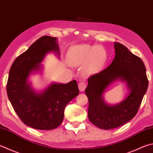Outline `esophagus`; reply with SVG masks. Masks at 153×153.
I'll return each instance as SVG.
<instances>
[{
	"instance_id": "1",
	"label": "esophagus",
	"mask_w": 153,
	"mask_h": 153,
	"mask_svg": "<svg viewBox=\"0 0 153 153\" xmlns=\"http://www.w3.org/2000/svg\"><path fill=\"white\" fill-rule=\"evenodd\" d=\"M78 88H79V91H84V90H85V88H86L85 82H80L79 84H78Z\"/></svg>"
}]
</instances>
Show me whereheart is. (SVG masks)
I'll return each mask as SVG.
<instances>
[{
    "label": "heart",
    "mask_w": 153,
    "mask_h": 153,
    "mask_svg": "<svg viewBox=\"0 0 153 153\" xmlns=\"http://www.w3.org/2000/svg\"><path fill=\"white\" fill-rule=\"evenodd\" d=\"M67 60L71 66H80L86 63L84 73L91 75L98 72L107 60V53L103 47L89 44L72 47L67 53Z\"/></svg>",
    "instance_id": "b5f03b06"
}]
</instances>
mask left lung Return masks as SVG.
Segmentation results:
<instances>
[{
	"label": "left lung",
	"instance_id": "8db88e82",
	"mask_svg": "<svg viewBox=\"0 0 153 153\" xmlns=\"http://www.w3.org/2000/svg\"><path fill=\"white\" fill-rule=\"evenodd\" d=\"M114 49L116 55L112 63L104 70L89 77L85 90L89 101V120L104 130L120 126L134 117L149 85L145 65L140 58L121 43L115 42ZM116 79L127 82L130 94L120 103L108 105L102 94Z\"/></svg>",
	"mask_w": 153,
	"mask_h": 153
}]
</instances>
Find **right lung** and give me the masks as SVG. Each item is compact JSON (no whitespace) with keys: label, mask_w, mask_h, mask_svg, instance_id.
Instances as JSON below:
<instances>
[{"label":"right lung","mask_w":153,"mask_h":153,"mask_svg":"<svg viewBox=\"0 0 153 153\" xmlns=\"http://www.w3.org/2000/svg\"><path fill=\"white\" fill-rule=\"evenodd\" d=\"M57 39L43 36L14 61L9 71L7 92L14 110L22 122L37 130H52L62 124L64 109L79 94L76 80L68 84H51L40 94L27 82L29 74L40 69L39 64L48 52L59 55Z\"/></svg>","instance_id":"obj_1"}]
</instances>
